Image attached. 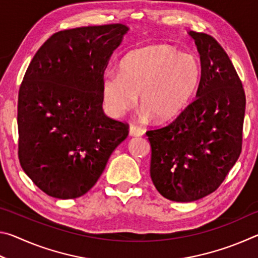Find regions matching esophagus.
<instances>
[{"instance_id":"esophagus-1","label":"esophagus","mask_w":258,"mask_h":258,"mask_svg":"<svg viewBox=\"0 0 258 258\" xmlns=\"http://www.w3.org/2000/svg\"><path fill=\"white\" fill-rule=\"evenodd\" d=\"M145 134L143 131L138 127V126H134V125H131L130 126V135L131 137H142V135Z\"/></svg>"}]
</instances>
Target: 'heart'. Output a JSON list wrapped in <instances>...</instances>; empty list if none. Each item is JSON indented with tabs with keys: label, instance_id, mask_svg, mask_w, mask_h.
I'll return each instance as SVG.
<instances>
[{
	"label": "heart",
	"instance_id": "obj_1",
	"mask_svg": "<svg viewBox=\"0 0 258 258\" xmlns=\"http://www.w3.org/2000/svg\"><path fill=\"white\" fill-rule=\"evenodd\" d=\"M202 64L197 56L174 47L157 45L135 51L121 61L118 74L103 81V104L112 117H120L138 100L142 116L157 121L173 118L197 90Z\"/></svg>",
	"mask_w": 258,
	"mask_h": 258
}]
</instances>
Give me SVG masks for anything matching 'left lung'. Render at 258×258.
Instances as JSON below:
<instances>
[{
    "label": "left lung",
    "instance_id": "obj_1",
    "mask_svg": "<svg viewBox=\"0 0 258 258\" xmlns=\"http://www.w3.org/2000/svg\"><path fill=\"white\" fill-rule=\"evenodd\" d=\"M200 55L196 98L172 123L148 131L150 176L166 199L190 203L215 191L241 152L246 98L241 81L215 38L189 32Z\"/></svg>",
    "mask_w": 258,
    "mask_h": 258
}]
</instances>
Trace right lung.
Instances as JSON below:
<instances>
[{"label":"right lung","instance_id":"1","mask_svg":"<svg viewBox=\"0 0 258 258\" xmlns=\"http://www.w3.org/2000/svg\"><path fill=\"white\" fill-rule=\"evenodd\" d=\"M128 27L61 30L43 44L18 95V156L46 195L74 199L92 187L128 125L104 115L103 76Z\"/></svg>","mask_w":258,"mask_h":258}]
</instances>
